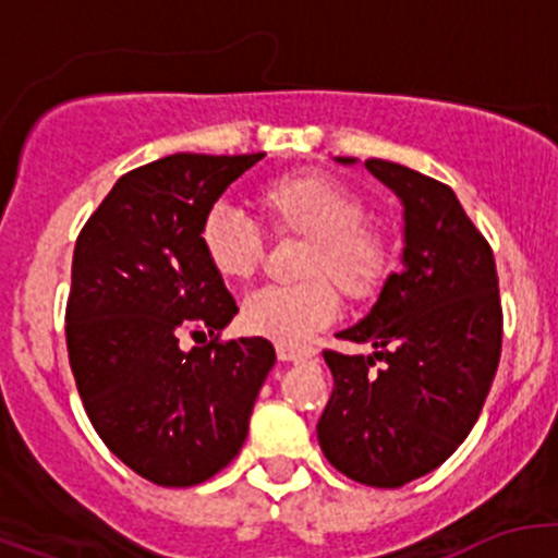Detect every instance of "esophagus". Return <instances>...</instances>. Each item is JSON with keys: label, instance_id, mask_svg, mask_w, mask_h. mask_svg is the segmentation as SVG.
Instances as JSON below:
<instances>
[{"label": "esophagus", "instance_id": "1", "mask_svg": "<svg viewBox=\"0 0 558 558\" xmlns=\"http://www.w3.org/2000/svg\"><path fill=\"white\" fill-rule=\"evenodd\" d=\"M275 351H278V359L280 362H294V364H300V362H307V359L313 356V348H296V345H283V342H278V345H275Z\"/></svg>", "mask_w": 558, "mask_h": 558}]
</instances>
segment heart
Segmentation results:
<instances>
[{
	"mask_svg": "<svg viewBox=\"0 0 558 558\" xmlns=\"http://www.w3.org/2000/svg\"><path fill=\"white\" fill-rule=\"evenodd\" d=\"M256 205L278 238H300L307 245L300 258L305 280L247 294L243 326L251 335L300 348L340 313L337 288L353 305H369L384 294L397 247L384 223L367 218L356 191L329 174L294 172L269 180ZM199 245L213 272L232 283L253 278L262 267V229L227 205L207 213Z\"/></svg>",
	"mask_w": 558,
	"mask_h": 558,
	"instance_id": "heart-1",
	"label": "heart"
}]
</instances>
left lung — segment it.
<instances>
[{"label": "left lung", "instance_id": "obj_1", "mask_svg": "<svg viewBox=\"0 0 558 558\" xmlns=\"http://www.w3.org/2000/svg\"><path fill=\"white\" fill-rule=\"evenodd\" d=\"M364 165L404 202V269L362 324L340 331L375 356L324 351L335 388L315 429L337 472L399 488L475 426L502 353V302L492 245L451 185L393 161Z\"/></svg>", "mask_w": 558, "mask_h": 558}]
</instances>
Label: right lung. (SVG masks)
Masks as SVG:
<instances>
[{
  "instance_id": "obj_1",
  "label": "right lung",
  "mask_w": 558,
  "mask_h": 558,
  "mask_svg": "<svg viewBox=\"0 0 558 558\" xmlns=\"http://www.w3.org/2000/svg\"><path fill=\"white\" fill-rule=\"evenodd\" d=\"M264 154H174L118 178L81 229L66 351L86 415L129 470L165 488L210 481L243 448L275 364L264 337L221 340L238 315L199 229ZM183 333L211 337L191 352Z\"/></svg>"
}]
</instances>
